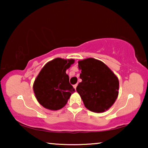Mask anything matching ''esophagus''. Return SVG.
<instances>
[{
    "label": "esophagus",
    "instance_id": "1",
    "mask_svg": "<svg viewBox=\"0 0 148 148\" xmlns=\"http://www.w3.org/2000/svg\"><path fill=\"white\" fill-rule=\"evenodd\" d=\"M77 84L73 85V88H74L75 89V90H76V88H77Z\"/></svg>",
    "mask_w": 148,
    "mask_h": 148
}]
</instances>
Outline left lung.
Instances as JSON below:
<instances>
[{
	"mask_svg": "<svg viewBox=\"0 0 148 148\" xmlns=\"http://www.w3.org/2000/svg\"><path fill=\"white\" fill-rule=\"evenodd\" d=\"M82 82L77 86L85 106L95 112L106 111L119 94V82L112 71L100 60L89 58L78 62Z\"/></svg>",
	"mask_w": 148,
	"mask_h": 148,
	"instance_id": "8db88e82",
	"label": "left lung"
}]
</instances>
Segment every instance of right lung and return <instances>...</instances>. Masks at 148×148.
I'll list each match as a JSON object with an SVG mask.
<instances>
[{"label": "right lung", "instance_id": "obj_1", "mask_svg": "<svg viewBox=\"0 0 148 148\" xmlns=\"http://www.w3.org/2000/svg\"><path fill=\"white\" fill-rule=\"evenodd\" d=\"M73 62V59L56 58L46 64L40 71L33 88L37 100L44 108L59 110L65 106L75 92L66 73V70Z\"/></svg>", "mask_w": 148, "mask_h": 148}]
</instances>
